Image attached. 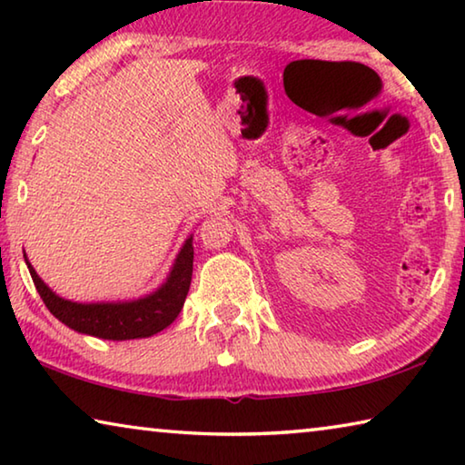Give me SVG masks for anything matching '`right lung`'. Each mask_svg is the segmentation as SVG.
<instances>
[{"instance_id": "right-lung-1", "label": "right lung", "mask_w": 465, "mask_h": 465, "mask_svg": "<svg viewBox=\"0 0 465 465\" xmlns=\"http://www.w3.org/2000/svg\"><path fill=\"white\" fill-rule=\"evenodd\" d=\"M193 235L180 248L174 266L163 285L135 302L116 303H77L54 295L38 277L33 264H28L30 277L35 281L38 295L54 318L75 332L90 334L104 341H131V338H147L163 328H168L183 310L184 299L191 289L193 279Z\"/></svg>"}]
</instances>
